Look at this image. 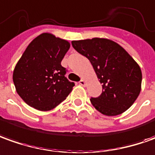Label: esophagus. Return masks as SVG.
<instances>
[{"label":"esophagus","mask_w":155,"mask_h":155,"mask_svg":"<svg viewBox=\"0 0 155 155\" xmlns=\"http://www.w3.org/2000/svg\"><path fill=\"white\" fill-rule=\"evenodd\" d=\"M78 84H80V85H85V81H84V79H81L79 81V83Z\"/></svg>","instance_id":"1"}]
</instances>
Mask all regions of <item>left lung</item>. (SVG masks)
Returning a JSON list of instances; mask_svg holds the SVG:
<instances>
[{
	"label": "left lung",
	"instance_id": "8db88e82",
	"mask_svg": "<svg viewBox=\"0 0 155 155\" xmlns=\"http://www.w3.org/2000/svg\"><path fill=\"white\" fill-rule=\"evenodd\" d=\"M71 45L91 62L102 84L99 97L90 101L105 116H117L129 109L141 91L142 71L133 57L107 39L74 40Z\"/></svg>",
	"mask_w": 155,
	"mask_h": 155
}]
</instances>
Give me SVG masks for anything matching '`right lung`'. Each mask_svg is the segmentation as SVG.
Returning a JSON list of instances; mask_svg holds the SVG:
<instances>
[{"mask_svg": "<svg viewBox=\"0 0 155 155\" xmlns=\"http://www.w3.org/2000/svg\"><path fill=\"white\" fill-rule=\"evenodd\" d=\"M70 48L51 34L36 37L15 67L13 83L23 101L39 110H50L66 100L75 84L65 77L61 61Z\"/></svg>", "mask_w": 155, "mask_h": 155, "instance_id": "add662e5", "label": "right lung"}]
</instances>
